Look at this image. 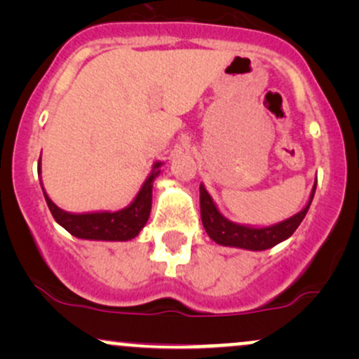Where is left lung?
Masks as SVG:
<instances>
[{
    "instance_id": "left-lung-1",
    "label": "left lung",
    "mask_w": 359,
    "mask_h": 359,
    "mask_svg": "<svg viewBox=\"0 0 359 359\" xmlns=\"http://www.w3.org/2000/svg\"><path fill=\"white\" fill-rule=\"evenodd\" d=\"M317 180L312 185L311 196H309L307 204L294 216L287 219L275 222L270 226H251V224H240L234 222L222 214L217 209L216 203L208 192L204 184H201L199 196H201V219L205 233L214 243L221 246H229V248H241L250 251H263L273 248L278 243L288 240L294 234L295 229L302 222L304 217L311 208L312 199H314Z\"/></svg>"
}]
</instances>
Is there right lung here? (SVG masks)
<instances>
[{
	"label": "right lung",
	"instance_id": "add662e5",
	"mask_svg": "<svg viewBox=\"0 0 359 359\" xmlns=\"http://www.w3.org/2000/svg\"><path fill=\"white\" fill-rule=\"evenodd\" d=\"M42 158V156H40ZM163 162H155L151 172L143 182L135 199L126 208L119 211H94V212H69L60 209L45 192L42 177L40 185L50 209L53 219L64 229H67L72 236L81 240L93 241H130L138 236V233L145 228L151 211V189L156 177L160 175V167ZM39 174H42L39 160Z\"/></svg>",
	"mask_w": 359,
	"mask_h": 359
}]
</instances>
